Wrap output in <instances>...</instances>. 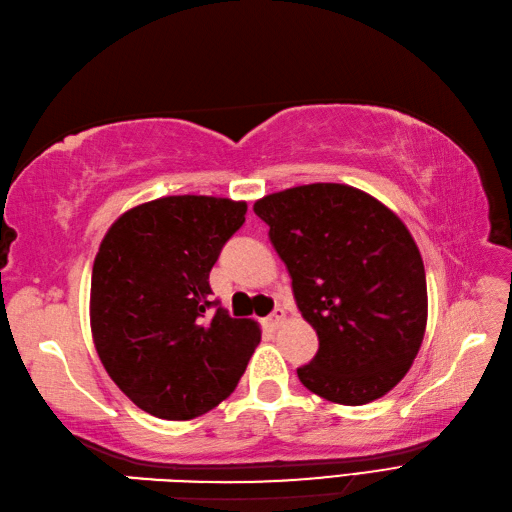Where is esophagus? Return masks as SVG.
<instances>
[{"mask_svg": "<svg viewBox=\"0 0 512 512\" xmlns=\"http://www.w3.org/2000/svg\"><path fill=\"white\" fill-rule=\"evenodd\" d=\"M283 320H285V313H283V309H274V311L270 313V316L264 320V324L268 326L270 331H274V329H277V326H279Z\"/></svg>", "mask_w": 512, "mask_h": 512, "instance_id": "esophagus-1", "label": "esophagus"}]
</instances>
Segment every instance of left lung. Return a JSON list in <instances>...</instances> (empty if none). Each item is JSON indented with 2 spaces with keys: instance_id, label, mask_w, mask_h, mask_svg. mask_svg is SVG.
I'll return each instance as SVG.
<instances>
[{
  "instance_id": "8db88e82",
  "label": "left lung",
  "mask_w": 512,
  "mask_h": 512,
  "mask_svg": "<svg viewBox=\"0 0 512 512\" xmlns=\"http://www.w3.org/2000/svg\"><path fill=\"white\" fill-rule=\"evenodd\" d=\"M292 277L318 352L296 370L318 396L359 406L409 372L426 329V272L409 229L342 183H311L255 203Z\"/></svg>"
}]
</instances>
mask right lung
Returning <instances> with one entry per match:
<instances>
[{
    "label": "right lung",
    "mask_w": 512,
    "mask_h": 512,
    "mask_svg": "<svg viewBox=\"0 0 512 512\" xmlns=\"http://www.w3.org/2000/svg\"><path fill=\"white\" fill-rule=\"evenodd\" d=\"M246 203L166 196L129 209L103 238L90 283V324L103 368L160 419L212 411L238 385L259 344L253 320L212 298L209 272Z\"/></svg>",
    "instance_id": "obj_1"
}]
</instances>
